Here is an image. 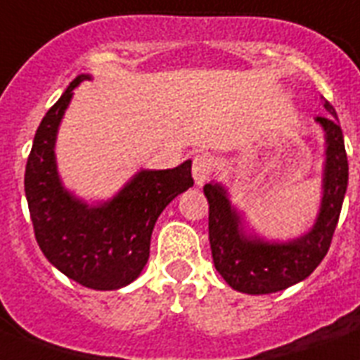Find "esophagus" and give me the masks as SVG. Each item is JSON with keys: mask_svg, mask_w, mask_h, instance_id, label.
<instances>
[{"mask_svg": "<svg viewBox=\"0 0 360 360\" xmlns=\"http://www.w3.org/2000/svg\"><path fill=\"white\" fill-rule=\"evenodd\" d=\"M209 174H211V158L207 155H196L192 158V175H194L198 186L207 183Z\"/></svg>", "mask_w": 360, "mask_h": 360, "instance_id": "obj_1", "label": "esophagus"}]
</instances>
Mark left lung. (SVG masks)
<instances>
[{"label": "left lung", "instance_id": "obj_1", "mask_svg": "<svg viewBox=\"0 0 360 360\" xmlns=\"http://www.w3.org/2000/svg\"><path fill=\"white\" fill-rule=\"evenodd\" d=\"M323 106L330 115L316 120L323 127L327 141L323 198L316 224L308 233L288 243L246 237L224 186L219 183L203 186L209 202V243L214 267L233 290L250 295L282 291L310 276L329 252L347 191V155L338 115L329 101Z\"/></svg>", "mask_w": 360, "mask_h": 360}]
</instances>
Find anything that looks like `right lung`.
I'll return each mask as SVG.
<instances>
[{"mask_svg": "<svg viewBox=\"0 0 360 360\" xmlns=\"http://www.w3.org/2000/svg\"><path fill=\"white\" fill-rule=\"evenodd\" d=\"M89 78L76 76L42 117L25 164L24 186L35 239L48 262L78 284L108 291L140 276L155 222L194 179L192 162L186 160L172 169H141L101 205H87L65 191L53 155L56 134L72 89Z\"/></svg>", "mask_w": 360, "mask_h": 360, "instance_id": "add662e5", "label": "right lung"}]
</instances>
